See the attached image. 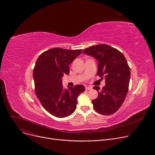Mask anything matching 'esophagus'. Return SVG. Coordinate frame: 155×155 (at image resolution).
<instances>
[{"instance_id":"1","label":"esophagus","mask_w":155,"mask_h":155,"mask_svg":"<svg viewBox=\"0 0 155 155\" xmlns=\"http://www.w3.org/2000/svg\"><path fill=\"white\" fill-rule=\"evenodd\" d=\"M91 89H92V87H85L86 90H91Z\"/></svg>"}]
</instances>
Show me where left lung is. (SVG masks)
<instances>
[{"mask_svg":"<svg viewBox=\"0 0 155 155\" xmlns=\"http://www.w3.org/2000/svg\"><path fill=\"white\" fill-rule=\"evenodd\" d=\"M83 53L95 57L98 61L97 75L105 78V86H95L98 97L92 100L94 109L100 114L115 113L122 105L129 88L130 68L123 54L115 48L106 44L91 46Z\"/></svg>","mask_w":155,"mask_h":155,"instance_id":"left-lung-1","label":"left lung"}]
</instances>
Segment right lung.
<instances>
[{
	"mask_svg": "<svg viewBox=\"0 0 155 155\" xmlns=\"http://www.w3.org/2000/svg\"><path fill=\"white\" fill-rule=\"evenodd\" d=\"M82 49L53 48L45 51L37 58L33 71L35 93L43 107L58 118L68 117L74 112L77 98L85 91L81 85L63 87L61 78L69 74V65Z\"/></svg>",
	"mask_w": 155,
	"mask_h": 155,
	"instance_id": "obj_1",
	"label": "right lung"
}]
</instances>
